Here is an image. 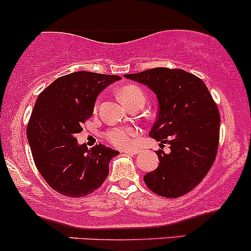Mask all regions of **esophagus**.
<instances>
[{
  "label": "esophagus",
  "mask_w": 251,
  "mask_h": 251,
  "mask_svg": "<svg viewBox=\"0 0 251 251\" xmlns=\"http://www.w3.org/2000/svg\"><path fill=\"white\" fill-rule=\"evenodd\" d=\"M123 153L130 154V155H135V154H139V151H136V149H128V151H123Z\"/></svg>",
  "instance_id": "34e87169"
}]
</instances>
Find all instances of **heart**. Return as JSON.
I'll use <instances>...</instances> for the list:
<instances>
[{
  "mask_svg": "<svg viewBox=\"0 0 251 251\" xmlns=\"http://www.w3.org/2000/svg\"><path fill=\"white\" fill-rule=\"evenodd\" d=\"M117 96L123 104H129L135 100H145V95H143L142 89L139 88L134 84H126L118 89ZM100 103L96 102L95 111H97ZM140 136V129L135 126H114V128L108 129L104 134V137L108 142L114 145L118 148H129L136 142Z\"/></svg>",
  "mask_w": 251,
  "mask_h": 251,
  "instance_id": "heart-1",
  "label": "heart"
}]
</instances>
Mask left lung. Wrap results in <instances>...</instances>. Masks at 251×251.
<instances>
[{"mask_svg": "<svg viewBox=\"0 0 251 251\" xmlns=\"http://www.w3.org/2000/svg\"><path fill=\"white\" fill-rule=\"evenodd\" d=\"M125 77L155 92L159 115L149 135L171 149L170 154L156 151L159 166L143 180L161 197L184 196L204 179L216 159L221 125L217 104L204 81L184 70L156 67Z\"/></svg>", "mask_w": 251, "mask_h": 251, "instance_id": "8db88e82", "label": "left lung"}]
</instances>
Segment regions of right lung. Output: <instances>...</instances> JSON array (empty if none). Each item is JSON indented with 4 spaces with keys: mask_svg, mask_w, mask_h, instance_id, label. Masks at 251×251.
Returning a JSON list of instances; mask_svg holds the SVG:
<instances>
[{
    "mask_svg": "<svg viewBox=\"0 0 251 251\" xmlns=\"http://www.w3.org/2000/svg\"><path fill=\"white\" fill-rule=\"evenodd\" d=\"M118 75L79 71L61 75L36 100L27 126L34 163L47 184L63 196L79 198L100 187L117 151L103 145L88 149L75 135L91 117L100 91Z\"/></svg>",
    "mask_w": 251,
    "mask_h": 251,
    "instance_id": "1",
    "label": "right lung"
}]
</instances>
